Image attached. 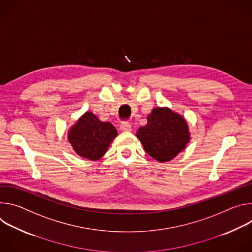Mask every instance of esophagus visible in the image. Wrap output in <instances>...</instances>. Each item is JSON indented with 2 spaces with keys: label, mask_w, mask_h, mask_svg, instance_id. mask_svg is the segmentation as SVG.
Masks as SVG:
<instances>
[{
  "label": "esophagus",
  "mask_w": 252,
  "mask_h": 252,
  "mask_svg": "<svg viewBox=\"0 0 252 252\" xmlns=\"http://www.w3.org/2000/svg\"><path fill=\"white\" fill-rule=\"evenodd\" d=\"M121 129H122L123 131H130V130H131V126H130L129 123L124 122V123H122V125H121Z\"/></svg>",
  "instance_id": "esophagus-1"
}]
</instances>
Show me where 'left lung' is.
<instances>
[{"label": "left lung", "instance_id": "1", "mask_svg": "<svg viewBox=\"0 0 252 252\" xmlns=\"http://www.w3.org/2000/svg\"><path fill=\"white\" fill-rule=\"evenodd\" d=\"M145 151L159 162L169 161L189 143V131L186 120L168 107H156L148 116V124L136 132Z\"/></svg>", "mask_w": 252, "mask_h": 252}]
</instances>
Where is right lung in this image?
Here are the masks:
<instances>
[{
    "label": "right lung",
    "instance_id": "add662e5",
    "mask_svg": "<svg viewBox=\"0 0 252 252\" xmlns=\"http://www.w3.org/2000/svg\"><path fill=\"white\" fill-rule=\"evenodd\" d=\"M117 135L118 131L111 123L100 122L95 115L88 112L69 128L67 138L80 157L97 160Z\"/></svg>",
    "mask_w": 252,
    "mask_h": 252
}]
</instances>
